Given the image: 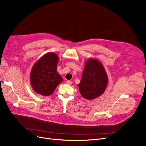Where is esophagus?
<instances>
[{"instance_id":"1","label":"esophagus","mask_w":146,"mask_h":146,"mask_svg":"<svg viewBox=\"0 0 146 146\" xmlns=\"http://www.w3.org/2000/svg\"><path fill=\"white\" fill-rule=\"evenodd\" d=\"M72 83H73V82H72V81H70V80H67V81L66 82V83L68 84V85H72Z\"/></svg>"}]
</instances>
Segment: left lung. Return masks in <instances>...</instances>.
Segmentation results:
<instances>
[{"label": "left lung", "instance_id": "1", "mask_svg": "<svg viewBox=\"0 0 146 146\" xmlns=\"http://www.w3.org/2000/svg\"><path fill=\"white\" fill-rule=\"evenodd\" d=\"M108 82V76L102 64L97 59L91 58L86 61L78 86L84 98L92 100L104 93Z\"/></svg>", "mask_w": 146, "mask_h": 146}]
</instances>
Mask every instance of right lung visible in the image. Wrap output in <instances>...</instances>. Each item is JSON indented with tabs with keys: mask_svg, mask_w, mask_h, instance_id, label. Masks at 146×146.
<instances>
[{
	"mask_svg": "<svg viewBox=\"0 0 146 146\" xmlns=\"http://www.w3.org/2000/svg\"><path fill=\"white\" fill-rule=\"evenodd\" d=\"M58 59L56 53L48 52L33 66L30 74V82L36 94L49 96L63 81V78L57 71Z\"/></svg>",
	"mask_w": 146,
	"mask_h": 146,
	"instance_id": "right-lung-1",
	"label": "right lung"
}]
</instances>
